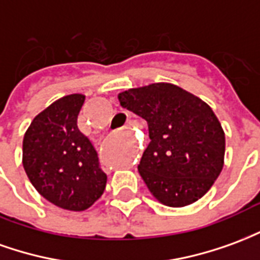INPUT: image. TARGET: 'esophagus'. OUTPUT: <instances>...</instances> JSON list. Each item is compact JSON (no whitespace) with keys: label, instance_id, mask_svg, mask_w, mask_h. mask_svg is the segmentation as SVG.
<instances>
[{"label":"esophagus","instance_id":"obj_1","mask_svg":"<svg viewBox=\"0 0 260 260\" xmlns=\"http://www.w3.org/2000/svg\"><path fill=\"white\" fill-rule=\"evenodd\" d=\"M132 122H131V121H128V122H126V125H125V128H131V126H132Z\"/></svg>","mask_w":260,"mask_h":260}]
</instances>
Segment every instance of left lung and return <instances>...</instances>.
<instances>
[{
  "label": "left lung",
  "mask_w": 260,
  "mask_h": 260,
  "mask_svg": "<svg viewBox=\"0 0 260 260\" xmlns=\"http://www.w3.org/2000/svg\"><path fill=\"white\" fill-rule=\"evenodd\" d=\"M118 100L147 122L150 142L138 170L152 195L170 207L201 199L224 166L225 136L212 108L163 82L128 89Z\"/></svg>",
  "instance_id": "1"
}]
</instances>
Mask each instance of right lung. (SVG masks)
<instances>
[{
  "mask_svg": "<svg viewBox=\"0 0 260 260\" xmlns=\"http://www.w3.org/2000/svg\"><path fill=\"white\" fill-rule=\"evenodd\" d=\"M85 94L58 99L37 114L23 138L22 163L31 185L55 206L83 212L103 195L107 175L78 128Z\"/></svg>",
  "mask_w": 260,
  "mask_h": 260,
  "instance_id": "1",
  "label": "right lung"
}]
</instances>
